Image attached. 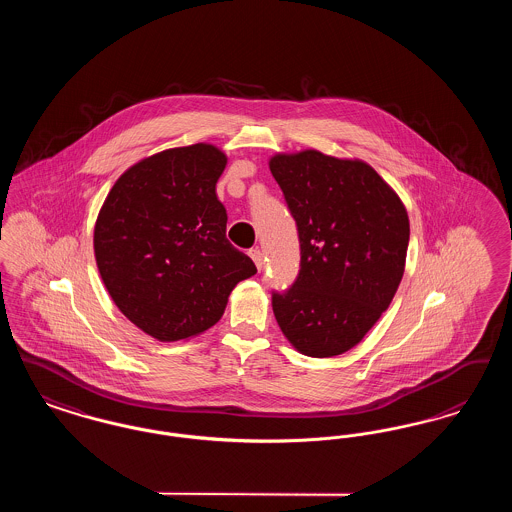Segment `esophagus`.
<instances>
[{"label": "esophagus", "mask_w": 512, "mask_h": 512, "mask_svg": "<svg viewBox=\"0 0 512 512\" xmlns=\"http://www.w3.org/2000/svg\"><path fill=\"white\" fill-rule=\"evenodd\" d=\"M249 257L253 259V263L257 265L259 270L263 268V251H261L259 247H253V249H249Z\"/></svg>", "instance_id": "1"}]
</instances>
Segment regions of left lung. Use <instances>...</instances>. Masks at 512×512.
Wrapping results in <instances>:
<instances>
[{"label": "left lung", "mask_w": 512, "mask_h": 512, "mask_svg": "<svg viewBox=\"0 0 512 512\" xmlns=\"http://www.w3.org/2000/svg\"><path fill=\"white\" fill-rule=\"evenodd\" d=\"M292 213L301 263L292 288L272 292L280 330L309 357L349 351L390 307L405 272L409 217L363 161L317 149L268 163Z\"/></svg>", "instance_id": "left-lung-1"}]
</instances>
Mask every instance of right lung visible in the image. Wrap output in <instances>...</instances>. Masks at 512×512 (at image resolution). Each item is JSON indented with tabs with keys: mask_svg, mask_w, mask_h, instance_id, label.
<instances>
[{
	"mask_svg": "<svg viewBox=\"0 0 512 512\" xmlns=\"http://www.w3.org/2000/svg\"><path fill=\"white\" fill-rule=\"evenodd\" d=\"M226 155L174 147L122 174L94 230L101 280L122 315L151 338L186 340L219 322L253 261L226 240L217 182Z\"/></svg>",
	"mask_w": 512,
	"mask_h": 512,
	"instance_id": "right-lung-1",
	"label": "right lung"
}]
</instances>
